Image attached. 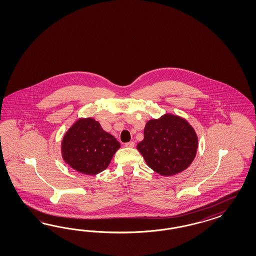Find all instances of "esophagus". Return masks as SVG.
I'll use <instances>...</instances> for the list:
<instances>
[{"instance_id":"34e87169","label":"esophagus","mask_w":256,"mask_h":256,"mask_svg":"<svg viewBox=\"0 0 256 256\" xmlns=\"http://www.w3.org/2000/svg\"><path fill=\"white\" fill-rule=\"evenodd\" d=\"M124 146H126V148H134L135 146V142H126Z\"/></svg>"}]
</instances>
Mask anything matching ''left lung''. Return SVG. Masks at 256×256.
Returning <instances> with one entry per match:
<instances>
[{
    "label": "left lung",
    "mask_w": 256,
    "mask_h": 256,
    "mask_svg": "<svg viewBox=\"0 0 256 256\" xmlns=\"http://www.w3.org/2000/svg\"><path fill=\"white\" fill-rule=\"evenodd\" d=\"M144 134L137 149L148 166L160 176H172L186 170L196 156L198 137L185 118L165 114L149 120Z\"/></svg>",
    "instance_id": "1"
}]
</instances>
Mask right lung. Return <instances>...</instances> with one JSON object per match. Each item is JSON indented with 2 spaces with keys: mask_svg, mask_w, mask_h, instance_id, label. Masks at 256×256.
<instances>
[{
  "mask_svg": "<svg viewBox=\"0 0 256 256\" xmlns=\"http://www.w3.org/2000/svg\"><path fill=\"white\" fill-rule=\"evenodd\" d=\"M120 144L112 135L103 130L92 117L78 118L66 132L61 142L64 162L73 170L87 176H96L105 170Z\"/></svg>",
  "mask_w": 256,
  "mask_h": 256,
  "instance_id": "1",
  "label": "right lung"
}]
</instances>
